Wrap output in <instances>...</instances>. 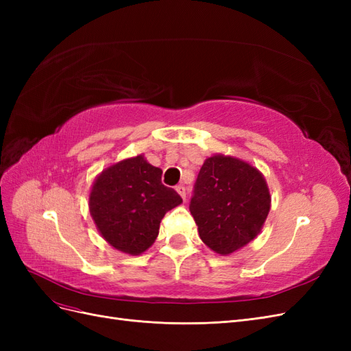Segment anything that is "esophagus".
<instances>
[{"label":"esophagus","mask_w":351,"mask_h":351,"mask_svg":"<svg viewBox=\"0 0 351 351\" xmlns=\"http://www.w3.org/2000/svg\"><path fill=\"white\" fill-rule=\"evenodd\" d=\"M176 190H177V193L183 197V200H186V187L183 184H178L176 187Z\"/></svg>","instance_id":"34e87169"}]
</instances>
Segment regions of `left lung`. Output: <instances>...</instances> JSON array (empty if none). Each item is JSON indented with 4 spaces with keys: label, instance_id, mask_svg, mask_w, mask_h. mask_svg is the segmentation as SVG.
<instances>
[{
    "label": "left lung",
    "instance_id": "left-lung-1",
    "mask_svg": "<svg viewBox=\"0 0 351 351\" xmlns=\"http://www.w3.org/2000/svg\"><path fill=\"white\" fill-rule=\"evenodd\" d=\"M189 208L202 241L226 256L259 234L271 195L258 168L218 154L202 165Z\"/></svg>",
    "mask_w": 351,
    "mask_h": 351
}]
</instances>
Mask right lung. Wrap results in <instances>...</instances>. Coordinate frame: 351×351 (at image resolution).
<instances>
[{"mask_svg": "<svg viewBox=\"0 0 351 351\" xmlns=\"http://www.w3.org/2000/svg\"><path fill=\"white\" fill-rule=\"evenodd\" d=\"M161 176V168L137 155L104 169L95 180L90 215L114 249L129 254L149 249L164 215L183 202L174 189L162 184Z\"/></svg>", "mask_w": 351, "mask_h": 351, "instance_id": "obj_1", "label": "right lung"}]
</instances>
